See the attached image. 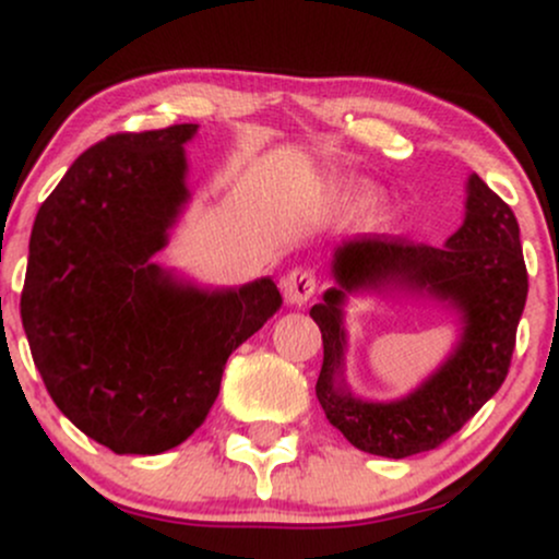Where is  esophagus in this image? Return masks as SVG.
<instances>
[{
    "instance_id": "34e87169",
    "label": "esophagus",
    "mask_w": 559,
    "mask_h": 559,
    "mask_svg": "<svg viewBox=\"0 0 559 559\" xmlns=\"http://www.w3.org/2000/svg\"><path fill=\"white\" fill-rule=\"evenodd\" d=\"M281 288H284V297L288 305H307L318 292L316 273L310 267H292L284 278H281Z\"/></svg>"
}]
</instances>
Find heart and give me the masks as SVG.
<instances>
[{
  "instance_id": "obj_1",
  "label": "heart",
  "mask_w": 559,
  "mask_h": 559,
  "mask_svg": "<svg viewBox=\"0 0 559 559\" xmlns=\"http://www.w3.org/2000/svg\"><path fill=\"white\" fill-rule=\"evenodd\" d=\"M376 202V191L368 186H342L336 191V204L344 210H360Z\"/></svg>"
}]
</instances>
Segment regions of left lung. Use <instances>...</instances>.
I'll list each match as a JSON object with an SVG mask.
<instances>
[{"instance_id": "1", "label": "left lung", "mask_w": 559, "mask_h": 559, "mask_svg": "<svg viewBox=\"0 0 559 559\" xmlns=\"http://www.w3.org/2000/svg\"><path fill=\"white\" fill-rule=\"evenodd\" d=\"M333 278L310 310L323 333L318 402L352 447L378 457H409L441 447L497 394L510 370L528 273L515 213L478 176L467 178L465 221L444 247L402 236H355L333 254ZM402 287L449 300L464 336L448 362L396 403H365L343 383L341 305L360 287Z\"/></svg>"}]
</instances>
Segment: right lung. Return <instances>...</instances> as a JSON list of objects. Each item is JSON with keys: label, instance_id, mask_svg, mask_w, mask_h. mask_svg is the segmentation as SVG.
<instances>
[{"label": "right lung", "instance_id": "1", "mask_svg": "<svg viewBox=\"0 0 559 559\" xmlns=\"http://www.w3.org/2000/svg\"><path fill=\"white\" fill-rule=\"evenodd\" d=\"M194 123L112 133L38 207L21 318L60 413L115 454H159L207 418L236 346L281 307L271 278L204 292L155 265L189 199Z\"/></svg>", "mask_w": 559, "mask_h": 559}]
</instances>
